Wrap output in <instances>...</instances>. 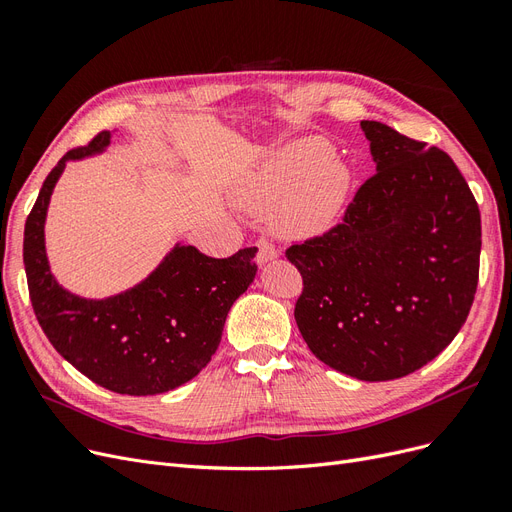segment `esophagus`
Wrapping results in <instances>:
<instances>
[{
  "label": "esophagus",
  "mask_w": 512,
  "mask_h": 512,
  "mask_svg": "<svg viewBox=\"0 0 512 512\" xmlns=\"http://www.w3.org/2000/svg\"><path fill=\"white\" fill-rule=\"evenodd\" d=\"M256 247H258V254H256L258 265H267V262H271V260H275L277 256H280V252H277V247L271 241H267V239H258Z\"/></svg>",
  "instance_id": "1"
}]
</instances>
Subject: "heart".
<instances>
[{
    "instance_id": "1",
    "label": "heart",
    "mask_w": 512,
    "mask_h": 512,
    "mask_svg": "<svg viewBox=\"0 0 512 512\" xmlns=\"http://www.w3.org/2000/svg\"><path fill=\"white\" fill-rule=\"evenodd\" d=\"M350 185V168L333 149L305 136L267 151L230 185V196L245 211L269 215L286 235H316L342 213Z\"/></svg>"
}]
</instances>
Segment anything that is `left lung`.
I'll return each instance as SVG.
<instances>
[{
	"mask_svg": "<svg viewBox=\"0 0 512 512\" xmlns=\"http://www.w3.org/2000/svg\"><path fill=\"white\" fill-rule=\"evenodd\" d=\"M376 175L344 222L286 250L303 275L294 320L307 348L365 382L404 378L453 342L478 284L480 213L438 147L361 121Z\"/></svg>",
	"mask_w": 512,
	"mask_h": 512,
	"instance_id": "1",
	"label": "left lung"
}]
</instances>
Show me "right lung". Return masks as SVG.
Wrapping results in <instances>:
<instances>
[{
  "instance_id": "1",
  "label": "right lung",
  "mask_w": 512,
  "mask_h": 512,
  "mask_svg": "<svg viewBox=\"0 0 512 512\" xmlns=\"http://www.w3.org/2000/svg\"><path fill=\"white\" fill-rule=\"evenodd\" d=\"M111 132L68 151L44 179L25 222L29 299L44 335L64 359L104 389L158 395L200 374L220 346L224 322L256 277V247L211 258L177 243L141 284L115 297L85 299L59 286L44 245V222L66 162L102 153Z\"/></svg>"
}]
</instances>
